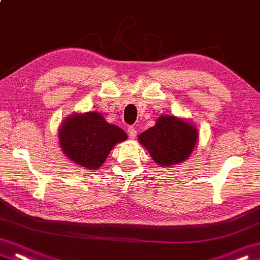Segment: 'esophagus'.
<instances>
[{"instance_id":"esophagus-1","label":"esophagus","mask_w":260,"mask_h":260,"mask_svg":"<svg viewBox=\"0 0 260 260\" xmlns=\"http://www.w3.org/2000/svg\"><path fill=\"white\" fill-rule=\"evenodd\" d=\"M127 132H128V135H129L131 139H135L136 135H137V131H136L135 127L129 126L128 128H127Z\"/></svg>"}]
</instances>
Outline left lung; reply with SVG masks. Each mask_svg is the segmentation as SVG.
Masks as SVG:
<instances>
[{
	"label": "left lung",
	"instance_id": "obj_1",
	"mask_svg": "<svg viewBox=\"0 0 260 260\" xmlns=\"http://www.w3.org/2000/svg\"><path fill=\"white\" fill-rule=\"evenodd\" d=\"M194 125L175 116L161 115L156 124L143 132L139 141L158 165L169 168L191 155L198 142Z\"/></svg>",
	"mask_w": 260,
	"mask_h": 260
}]
</instances>
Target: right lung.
<instances>
[{
  "label": "right lung",
  "mask_w": 260,
  "mask_h": 260,
  "mask_svg": "<svg viewBox=\"0 0 260 260\" xmlns=\"http://www.w3.org/2000/svg\"><path fill=\"white\" fill-rule=\"evenodd\" d=\"M58 133L60 147L68 159L90 170L101 168L112 148L127 140L123 129L96 112L68 116Z\"/></svg>",
  "instance_id": "obj_1"
}]
</instances>
